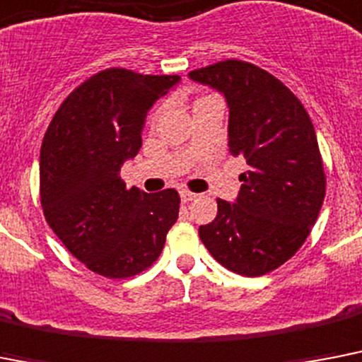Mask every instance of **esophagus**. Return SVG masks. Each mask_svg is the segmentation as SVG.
Masks as SVG:
<instances>
[{"label":"esophagus","instance_id":"esophagus-1","mask_svg":"<svg viewBox=\"0 0 362 362\" xmlns=\"http://www.w3.org/2000/svg\"><path fill=\"white\" fill-rule=\"evenodd\" d=\"M197 193H191V191H187V189H184V191H180V199H182V202H189V201H195L197 199Z\"/></svg>","mask_w":362,"mask_h":362}]
</instances>
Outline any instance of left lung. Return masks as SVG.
<instances>
[{
  "label": "left lung",
  "mask_w": 362,
  "mask_h": 362,
  "mask_svg": "<svg viewBox=\"0 0 362 362\" xmlns=\"http://www.w3.org/2000/svg\"><path fill=\"white\" fill-rule=\"evenodd\" d=\"M228 104V151L247 161L236 202L217 199L199 236L217 262L245 277L283 266L307 240L325 197L316 132L299 98L266 70L227 59L189 72Z\"/></svg>",
  "instance_id": "1"
}]
</instances>
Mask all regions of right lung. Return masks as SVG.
<instances>
[{
	"instance_id": "right-lung-1",
	"label": "right lung",
	"mask_w": 362,
	"mask_h": 362,
	"mask_svg": "<svg viewBox=\"0 0 362 362\" xmlns=\"http://www.w3.org/2000/svg\"><path fill=\"white\" fill-rule=\"evenodd\" d=\"M178 81L180 76L102 70L66 96L44 135V217L64 247L98 275L145 272L178 219V191L126 189L119 176L139 152L148 110Z\"/></svg>"
}]
</instances>
